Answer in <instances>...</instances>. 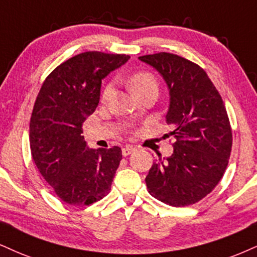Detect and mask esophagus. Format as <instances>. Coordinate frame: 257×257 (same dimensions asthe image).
Returning <instances> with one entry per match:
<instances>
[{
	"label": "esophagus",
	"instance_id": "1",
	"mask_svg": "<svg viewBox=\"0 0 257 257\" xmlns=\"http://www.w3.org/2000/svg\"><path fill=\"white\" fill-rule=\"evenodd\" d=\"M136 151V148L132 147V145H126V147L122 148V156H128L130 154H132Z\"/></svg>",
	"mask_w": 257,
	"mask_h": 257
}]
</instances>
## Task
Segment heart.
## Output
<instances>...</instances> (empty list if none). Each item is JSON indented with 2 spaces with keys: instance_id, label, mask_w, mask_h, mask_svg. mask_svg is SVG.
I'll return each instance as SVG.
<instances>
[{
  "instance_id": "1",
  "label": "heart",
  "mask_w": 257,
  "mask_h": 257,
  "mask_svg": "<svg viewBox=\"0 0 257 257\" xmlns=\"http://www.w3.org/2000/svg\"><path fill=\"white\" fill-rule=\"evenodd\" d=\"M128 84L131 90L134 91L135 95L138 93H142V91L148 90V89H157V83L155 81V78L150 74H147V72H138V74L132 75L128 80ZM113 93V85L108 84L106 88H104L102 99L108 100L110 95Z\"/></svg>"
}]
</instances>
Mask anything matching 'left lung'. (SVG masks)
<instances>
[{"label": "left lung", "mask_w": 257, "mask_h": 257, "mask_svg": "<svg viewBox=\"0 0 257 257\" xmlns=\"http://www.w3.org/2000/svg\"><path fill=\"white\" fill-rule=\"evenodd\" d=\"M138 59L166 82V119L176 139L173 154L149 170L148 191L175 207L195 204L218 185L229 163L232 134L225 106L204 69L188 59L167 52Z\"/></svg>", "instance_id": "left-lung-1"}]
</instances>
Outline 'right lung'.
I'll return each mask as SVG.
<instances>
[{"mask_svg": "<svg viewBox=\"0 0 257 257\" xmlns=\"http://www.w3.org/2000/svg\"><path fill=\"white\" fill-rule=\"evenodd\" d=\"M130 59L89 51L57 66L41 85L30 122L34 163L63 201L90 205L108 194L121 149H90L82 125L100 101L107 75Z\"/></svg>", "mask_w": 257, "mask_h": 257, "instance_id": "1", "label": "right lung"}]
</instances>
